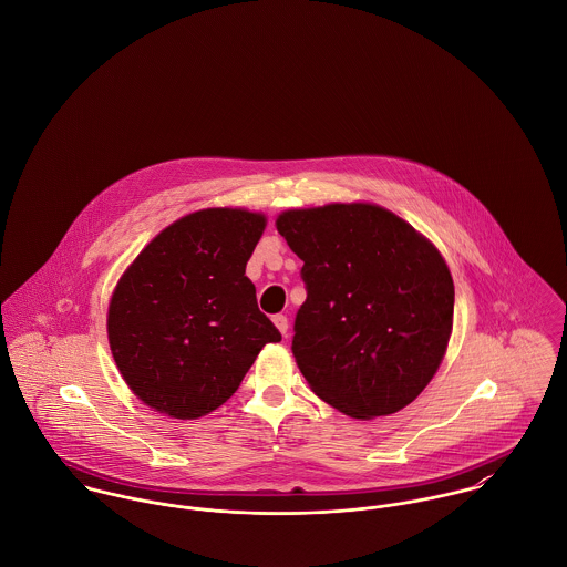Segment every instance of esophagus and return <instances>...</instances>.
<instances>
[{"label":"esophagus","instance_id":"1","mask_svg":"<svg viewBox=\"0 0 567 567\" xmlns=\"http://www.w3.org/2000/svg\"><path fill=\"white\" fill-rule=\"evenodd\" d=\"M272 323L277 324V329H279L284 336L288 333V319H286L284 315H275V317H272Z\"/></svg>","mask_w":567,"mask_h":567}]
</instances>
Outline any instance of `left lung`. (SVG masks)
<instances>
[{
	"mask_svg": "<svg viewBox=\"0 0 567 567\" xmlns=\"http://www.w3.org/2000/svg\"><path fill=\"white\" fill-rule=\"evenodd\" d=\"M275 225L303 259L308 299L292 355L310 389L362 421L414 402L454 324V281L441 250L375 203L286 209Z\"/></svg>",
	"mask_w": 567,
	"mask_h": 567,
	"instance_id": "1",
	"label": "left lung"
}]
</instances>
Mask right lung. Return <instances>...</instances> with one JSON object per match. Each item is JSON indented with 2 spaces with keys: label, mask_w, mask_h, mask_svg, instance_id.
<instances>
[{
  "label": "right lung",
  "mask_w": 567,
  "mask_h": 567,
  "mask_svg": "<svg viewBox=\"0 0 567 567\" xmlns=\"http://www.w3.org/2000/svg\"><path fill=\"white\" fill-rule=\"evenodd\" d=\"M261 212L207 207L167 225L122 272L106 312L115 367L133 395L172 419L225 404L281 333L244 275Z\"/></svg>",
  "instance_id": "add662e5"
}]
</instances>
